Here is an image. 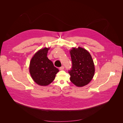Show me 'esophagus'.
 I'll return each mask as SVG.
<instances>
[{
    "mask_svg": "<svg viewBox=\"0 0 123 123\" xmlns=\"http://www.w3.org/2000/svg\"><path fill=\"white\" fill-rule=\"evenodd\" d=\"M64 69V66H62V67H61L59 68V70H62Z\"/></svg>",
    "mask_w": 123,
    "mask_h": 123,
    "instance_id": "esophagus-1",
    "label": "esophagus"
}]
</instances>
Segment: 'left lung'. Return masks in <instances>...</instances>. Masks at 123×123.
<instances>
[{"label": "left lung", "instance_id": "8db88e82", "mask_svg": "<svg viewBox=\"0 0 123 123\" xmlns=\"http://www.w3.org/2000/svg\"><path fill=\"white\" fill-rule=\"evenodd\" d=\"M72 62L71 70L69 71L70 80L78 87L88 85L93 77L95 66L90 53L80 47H73L70 50Z\"/></svg>", "mask_w": 123, "mask_h": 123}]
</instances>
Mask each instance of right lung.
I'll use <instances>...</instances> for the list:
<instances>
[{
  "instance_id": "right-lung-1",
  "label": "right lung",
  "mask_w": 123,
  "mask_h": 123,
  "mask_svg": "<svg viewBox=\"0 0 123 123\" xmlns=\"http://www.w3.org/2000/svg\"><path fill=\"white\" fill-rule=\"evenodd\" d=\"M50 48L45 47L37 51L30 62L29 72L32 79L42 86H46L52 82L59 71L47 57Z\"/></svg>"
}]
</instances>
